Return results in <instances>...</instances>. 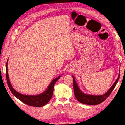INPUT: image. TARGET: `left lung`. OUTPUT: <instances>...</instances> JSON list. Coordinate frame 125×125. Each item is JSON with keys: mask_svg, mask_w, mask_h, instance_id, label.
I'll use <instances>...</instances> for the list:
<instances>
[{"mask_svg": "<svg viewBox=\"0 0 125 125\" xmlns=\"http://www.w3.org/2000/svg\"><path fill=\"white\" fill-rule=\"evenodd\" d=\"M73 78V86H74V94L76 98L79 101V102L87 105H97L103 101H104L107 98L111 92L114 90L115 86L116 85L118 81L119 80L120 77V74L119 76L113 84V85L110 87L109 91L106 92L105 94L101 95H90L86 94L83 93L79 88L77 83L75 81V78L74 76H72Z\"/></svg>", "mask_w": 125, "mask_h": 125, "instance_id": "8db88e82", "label": "left lung"}]
</instances>
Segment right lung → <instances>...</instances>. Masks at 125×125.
I'll return each mask as SVG.
<instances>
[{
	"label": "right lung",
	"instance_id": "1",
	"mask_svg": "<svg viewBox=\"0 0 125 125\" xmlns=\"http://www.w3.org/2000/svg\"><path fill=\"white\" fill-rule=\"evenodd\" d=\"M7 64L8 61L6 64V76L7 82L10 91L15 97L27 105L33 107H40L45 105L50 101L53 95L54 84L60 78V76H59L53 80L50 83L47 90L42 94L37 95H24L16 92L12 86L10 82L8 73Z\"/></svg>",
	"mask_w": 125,
	"mask_h": 125
}]
</instances>
